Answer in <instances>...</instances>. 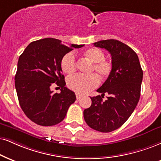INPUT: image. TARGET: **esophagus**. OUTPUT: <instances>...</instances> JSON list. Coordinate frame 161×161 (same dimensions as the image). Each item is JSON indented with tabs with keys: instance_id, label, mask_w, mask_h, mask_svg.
Segmentation results:
<instances>
[{
	"instance_id": "34e87169",
	"label": "esophagus",
	"mask_w": 161,
	"mask_h": 161,
	"mask_svg": "<svg viewBox=\"0 0 161 161\" xmlns=\"http://www.w3.org/2000/svg\"><path fill=\"white\" fill-rule=\"evenodd\" d=\"M81 97H82V96H81V95H80V94H76V98H77V99L80 98Z\"/></svg>"
}]
</instances>
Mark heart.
<instances>
[{
  "label": "heart",
  "instance_id": "obj_1",
  "mask_svg": "<svg viewBox=\"0 0 161 161\" xmlns=\"http://www.w3.org/2000/svg\"><path fill=\"white\" fill-rule=\"evenodd\" d=\"M83 54L85 58L92 63L90 72H96L101 80H106L111 75L113 71V63L104 59V53L101 49L90 47L86 49ZM60 67L65 74H73L76 71V59L74 53L69 52L65 54L60 61ZM96 75L93 74L87 76L80 75H72L67 78V86L78 94H85L98 86L99 80Z\"/></svg>",
  "mask_w": 161,
  "mask_h": 161
}]
</instances>
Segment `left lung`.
Instances as JSON below:
<instances>
[{
	"mask_svg": "<svg viewBox=\"0 0 161 161\" xmlns=\"http://www.w3.org/2000/svg\"><path fill=\"white\" fill-rule=\"evenodd\" d=\"M93 44L110 53L113 71L97 90L102 96L90 97L92 104L84 110V117L91 128L108 133L120 128L134 112L140 97L143 73L137 54L128 45L116 39ZM104 94L108 97L103 102Z\"/></svg>",
	"mask_w": 161,
	"mask_h": 161,
	"instance_id": "left-lung-1",
	"label": "left lung"
}]
</instances>
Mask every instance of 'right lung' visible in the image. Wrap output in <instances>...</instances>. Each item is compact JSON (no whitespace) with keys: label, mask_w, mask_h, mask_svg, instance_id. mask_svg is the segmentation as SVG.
Returning <instances> with one entry per match:
<instances>
[{"label":"right lung","mask_w":161,"mask_h":161,"mask_svg":"<svg viewBox=\"0 0 161 161\" xmlns=\"http://www.w3.org/2000/svg\"><path fill=\"white\" fill-rule=\"evenodd\" d=\"M84 45H65L60 40L45 38L32 42L19 58L15 86L21 108L36 124L52 126L64 119L76 100L74 92L65 86L60 61L73 48ZM55 83L60 93H53Z\"/></svg>","instance_id":"right-lung-1"}]
</instances>
